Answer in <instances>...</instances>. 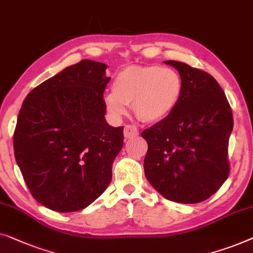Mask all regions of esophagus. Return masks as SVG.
<instances>
[{
  "instance_id": "esophagus-1",
  "label": "esophagus",
  "mask_w": 253,
  "mask_h": 253,
  "mask_svg": "<svg viewBox=\"0 0 253 253\" xmlns=\"http://www.w3.org/2000/svg\"><path fill=\"white\" fill-rule=\"evenodd\" d=\"M124 135H125L126 138H134L138 135V129L134 125H126Z\"/></svg>"
}]
</instances>
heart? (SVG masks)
<instances>
[{
    "mask_svg": "<svg viewBox=\"0 0 253 253\" xmlns=\"http://www.w3.org/2000/svg\"><path fill=\"white\" fill-rule=\"evenodd\" d=\"M182 89V79L175 70L158 65L128 66L116 76L104 104L115 118L126 115L127 104H133L137 119L157 123L176 108Z\"/></svg>",
    "mask_w": 253,
    "mask_h": 253,
    "instance_id": "1",
    "label": "heart"
}]
</instances>
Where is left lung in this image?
<instances>
[{"label":"left lung","mask_w":253,"mask_h":253,"mask_svg":"<svg viewBox=\"0 0 253 253\" xmlns=\"http://www.w3.org/2000/svg\"><path fill=\"white\" fill-rule=\"evenodd\" d=\"M179 71L182 95L173 112L142 131L148 143L144 173L169 201L195 204L211 197L229 175L233 112L211 74L166 60Z\"/></svg>","instance_id":"1"}]
</instances>
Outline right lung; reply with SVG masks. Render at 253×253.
<instances>
[{
  "instance_id": "add662e5",
  "label": "right lung",
  "mask_w": 253,
  "mask_h": 253,
  "mask_svg": "<svg viewBox=\"0 0 253 253\" xmlns=\"http://www.w3.org/2000/svg\"><path fill=\"white\" fill-rule=\"evenodd\" d=\"M106 67L80 60L35 87L21 105L16 162L32 196L52 211L87 208L111 182L124 126L105 122Z\"/></svg>"
}]
</instances>
